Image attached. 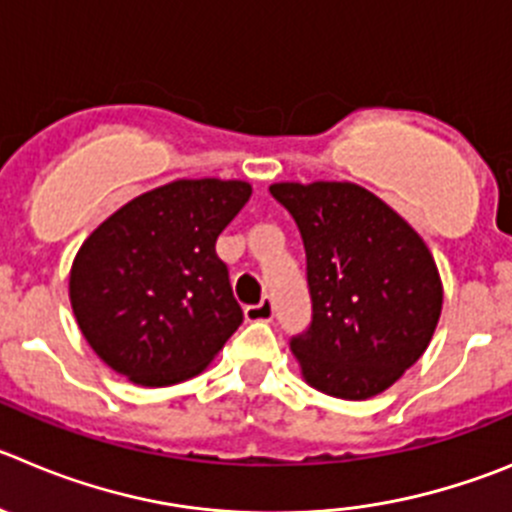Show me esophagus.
<instances>
[{
  "label": "esophagus",
  "instance_id": "obj_1",
  "mask_svg": "<svg viewBox=\"0 0 512 512\" xmlns=\"http://www.w3.org/2000/svg\"><path fill=\"white\" fill-rule=\"evenodd\" d=\"M272 315H275V305H272V298H267V295L257 305H247L245 308L247 321H272Z\"/></svg>",
  "mask_w": 512,
  "mask_h": 512
}]
</instances>
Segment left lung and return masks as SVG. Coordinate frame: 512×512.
Returning <instances> with one entry per match:
<instances>
[{"mask_svg": "<svg viewBox=\"0 0 512 512\" xmlns=\"http://www.w3.org/2000/svg\"><path fill=\"white\" fill-rule=\"evenodd\" d=\"M305 247L310 323L290 338L305 381L338 399L381 394L427 351L442 283L417 232L364 186L272 184Z\"/></svg>", "mask_w": 512, "mask_h": 512, "instance_id": "8db88e82", "label": "left lung"}]
</instances>
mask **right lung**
I'll use <instances>...</instances> for the list:
<instances>
[{
  "mask_svg": "<svg viewBox=\"0 0 512 512\" xmlns=\"http://www.w3.org/2000/svg\"><path fill=\"white\" fill-rule=\"evenodd\" d=\"M245 181L181 179L105 219L70 270L85 341L141 386L197 376L242 323L217 237L250 202Z\"/></svg>",
  "mask_w": 512,
  "mask_h": 512,
  "instance_id": "obj_1",
  "label": "right lung"
}]
</instances>
